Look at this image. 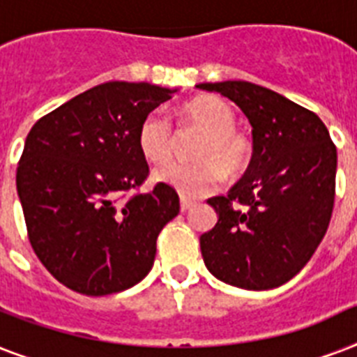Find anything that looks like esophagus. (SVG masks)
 <instances>
[{
	"label": "esophagus",
	"instance_id": "obj_1",
	"mask_svg": "<svg viewBox=\"0 0 357 357\" xmlns=\"http://www.w3.org/2000/svg\"><path fill=\"white\" fill-rule=\"evenodd\" d=\"M179 206H181V211H189L190 207L195 206V202L192 200H189V198H185V196H181V198H179Z\"/></svg>",
	"mask_w": 357,
	"mask_h": 357
}]
</instances>
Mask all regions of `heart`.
Returning <instances> with one entry per match:
<instances>
[{"label":"heart","instance_id":"b5f03b06","mask_svg":"<svg viewBox=\"0 0 357 357\" xmlns=\"http://www.w3.org/2000/svg\"><path fill=\"white\" fill-rule=\"evenodd\" d=\"M185 120L204 131L195 159L185 165L172 162L157 168L155 178L178 189L183 196L200 198L217 190L224 181V170L235 178L250 167L254 159V142L248 135L235 128V113L228 103L217 96H200L183 109ZM176 131L167 114L153 111L139 128V148L151 162L162 165L176 151Z\"/></svg>","mask_w":357,"mask_h":357}]
</instances>
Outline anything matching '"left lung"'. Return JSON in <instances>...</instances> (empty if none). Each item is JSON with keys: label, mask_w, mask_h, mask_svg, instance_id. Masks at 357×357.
<instances>
[{"label": "left lung", "mask_w": 357, "mask_h": 357, "mask_svg": "<svg viewBox=\"0 0 357 357\" xmlns=\"http://www.w3.org/2000/svg\"><path fill=\"white\" fill-rule=\"evenodd\" d=\"M248 116L254 159L226 196L209 198L218 220L200 237L213 276L250 291L296 276L332 218L337 150L313 111L248 81L202 83Z\"/></svg>", "instance_id": "left-lung-1"}]
</instances>
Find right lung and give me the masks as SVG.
Listing matches in <instances>:
<instances>
[{
  "label": "right lung",
  "instance_id": "obj_1",
  "mask_svg": "<svg viewBox=\"0 0 357 357\" xmlns=\"http://www.w3.org/2000/svg\"><path fill=\"white\" fill-rule=\"evenodd\" d=\"M174 91L109 81L72 98L31 128L16 168L27 237L57 282L103 296L151 271L157 237L179 213L174 187L150 176L142 120Z\"/></svg>",
  "mask_w": 357,
  "mask_h": 357
}]
</instances>
